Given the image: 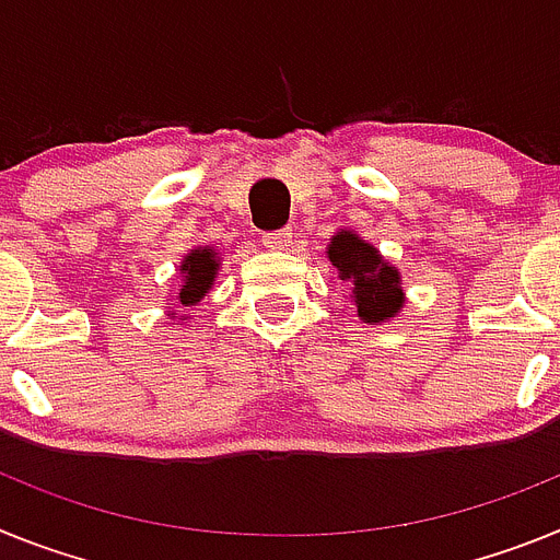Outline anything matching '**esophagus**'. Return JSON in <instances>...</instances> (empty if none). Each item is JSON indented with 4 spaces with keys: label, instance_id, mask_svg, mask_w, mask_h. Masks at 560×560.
Returning a JSON list of instances; mask_svg holds the SVG:
<instances>
[{
    "label": "esophagus",
    "instance_id": "esophagus-1",
    "mask_svg": "<svg viewBox=\"0 0 560 560\" xmlns=\"http://www.w3.org/2000/svg\"><path fill=\"white\" fill-rule=\"evenodd\" d=\"M261 242H265V247H270V250H290V245H293V233L287 231V228H281V231H267L265 236H261Z\"/></svg>",
    "mask_w": 560,
    "mask_h": 560
}]
</instances>
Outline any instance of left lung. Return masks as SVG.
<instances>
[{"instance_id":"8db88e82","label":"left lung","mask_w":560,"mask_h":560,"mask_svg":"<svg viewBox=\"0 0 560 560\" xmlns=\"http://www.w3.org/2000/svg\"><path fill=\"white\" fill-rule=\"evenodd\" d=\"M327 259L338 270V279L349 287V299L358 307L363 324H383L395 318L406 304L400 270L361 233L338 228L327 245Z\"/></svg>"}]
</instances>
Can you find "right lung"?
Segmentation results:
<instances>
[{
  "label": "right lung",
  "instance_id": "add662e5",
  "mask_svg": "<svg viewBox=\"0 0 560 560\" xmlns=\"http://www.w3.org/2000/svg\"><path fill=\"white\" fill-rule=\"evenodd\" d=\"M220 267V253L213 250L211 245H199L194 247V250H188L186 256H183V261H179V273H183V279H179L177 293H174V304L186 310L197 307L199 301L206 299V293L213 287V281H217ZM165 313H168V318H188V315H179L174 307H168Z\"/></svg>",
  "mask_w": 560,
  "mask_h": 560
}]
</instances>
